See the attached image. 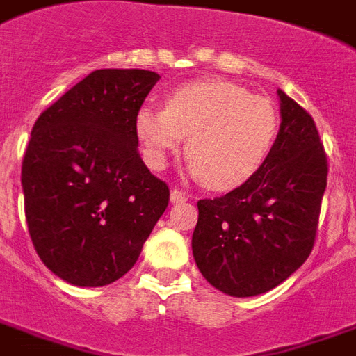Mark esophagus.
Masks as SVG:
<instances>
[{
    "label": "esophagus",
    "instance_id": "1",
    "mask_svg": "<svg viewBox=\"0 0 356 356\" xmlns=\"http://www.w3.org/2000/svg\"><path fill=\"white\" fill-rule=\"evenodd\" d=\"M170 198H171V204H183V202H186V200H188V196H186L183 191H179V188H173V191H171V194H170Z\"/></svg>",
    "mask_w": 356,
    "mask_h": 356
}]
</instances>
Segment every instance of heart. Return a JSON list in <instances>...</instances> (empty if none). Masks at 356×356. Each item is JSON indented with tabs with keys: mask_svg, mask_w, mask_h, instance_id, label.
I'll use <instances>...</instances> for the list:
<instances>
[{
	"mask_svg": "<svg viewBox=\"0 0 356 356\" xmlns=\"http://www.w3.org/2000/svg\"><path fill=\"white\" fill-rule=\"evenodd\" d=\"M277 128L270 99L222 79L183 84L168 94L165 109L147 105L136 115L149 164L164 168L188 138V171L215 191L249 181L272 151Z\"/></svg>",
	"mask_w": 356,
	"mask_h": 356,
	"instance_id": "1",
	"label": "heart"
}]
</instances>
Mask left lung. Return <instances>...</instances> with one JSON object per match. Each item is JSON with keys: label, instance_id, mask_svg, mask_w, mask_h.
Wrapping results in <instances>:
<instances>
[{"label": "left lung", "instance_id": "obj_1", "mask_svg": "<svg viewBox=\"0 0 356 356\" xmlns=\"http://www.w3.org/2000/svg\"><path fill=\"white\" fill-rule=\"evenodd\" d=\"M281 126L254 175L198 202L192 252L215 289L245 298L272 291L304 264L317 238L328 160L309 113L283 90Z\"/></svg>", "mask_w": 356, "mask_h": 356}]
</instances>
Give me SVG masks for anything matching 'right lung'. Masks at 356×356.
<instances>
[{
	"label": "right lung",
	"mask_w": 356,
	"mask_h": 356,
	"mask_svg": "<svg viewBox=\"0 0 356 356\" xmlns=\"http://www.w3.org/2000/svg\"><path fill=\"white\" fill-rule=\"evenodd\" d=\"M147 70H96L33 124L22 160L31 243L71 285L130 272L170 202L138 151L136 115L156 84Z\"/></svg>",
	"instance_id": "obj_1"
}]
</instances>
